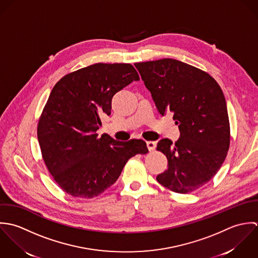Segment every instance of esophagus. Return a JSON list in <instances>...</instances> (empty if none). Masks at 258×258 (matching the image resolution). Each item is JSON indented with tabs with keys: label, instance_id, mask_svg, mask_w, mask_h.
Segmentation results:
<instances>
[{
	"label": "esophagus",
	"instance_id": "1",
	"mask_svg": "<svg viewBox=\"0 0 258 258\" xmlns=\"http://www.w3.org/2000/svg\"><path fill=\"white\" fill-rule=\"evenodd\" d=\"M147 146H148V149H149L151 152H153V151L155 150V147H156V144H155V142L149 141V142H147Z\"/></svg>",
	"mask_w": 258,
	"mask_h": 258
}]
</instances>
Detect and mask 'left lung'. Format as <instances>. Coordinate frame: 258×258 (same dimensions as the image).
<instances>
[{
	"instance_id": "left-lung-1",
	"label": "left lung",
	"mask_w": 258,
	"mask_h": 258,
	"mask_svg": "<svg viewBox=\"0 0 258 258\" xmlns=\"http://www.w3.org/2000/svg\"><path fill=\"white\" fill-rule=\"evenodd\" d=\"M158 112H173L179 139L158 142L168 168L156 176L177 194L198 190L219 170L230 145V125L224 95L205 71L173 58L136 62Z\"/></svg>"
}]
</instances>
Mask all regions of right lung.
I'll list each match as a JSON object with an SVG mask.
<instances>
[{"instance_id":"obj_1","label":"right lung","mask_w":258,"mask_h":258,"mask_svg":"<svg viewBox=\"0 0 258 258\" xmlns=\"http://www.w3.org/2000/svg\"><path fill=\"white\" fill-rule=\"evenodd\" d=\"M134 81L140 77L131 63L99 62L66 75L52 88L37 134L48 170L70 196L97 198L131 157L149 153L143 140L117 142L97 134L114 94Z\"/></svg>"}]
</instances>
